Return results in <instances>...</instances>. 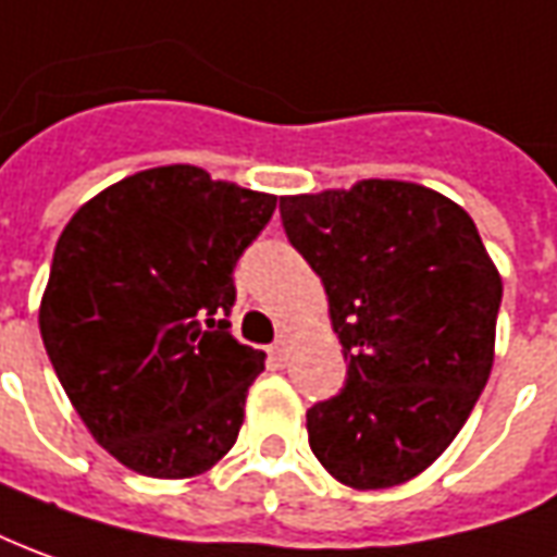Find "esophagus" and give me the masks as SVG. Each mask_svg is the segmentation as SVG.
<instances>
[{"label": "esophagus", "mask_w": 557, "mask_h": 557, "mask_svg": "<svg viewBox=\"0 0 557 557\" xmlns=\"http://www.w3.org/2000/svg\"><path fill=\"white\" fill-rule=\"evenodd\" d=\"M289 349H292V337L289 334H280L277 344L271 346V359L277 361V364H283V361H286V356H289Z\"/></svg>", "instance_id": "34e87169"}]
</instances>
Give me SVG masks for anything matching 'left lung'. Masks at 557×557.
Wrapping results in <instances>:
<instances>
[{
  "mask_svg": "<svg viewBox=\"0 0 557 557\" xmlns=\"http://www.w3.org/2000/svg\"><path fill=\"white\" fill-rule=\"evenodd\" d=\"M280 216L346 359L341 395L307 410L310 449L356 492L410 482L488 383L500 271L470 213L410 181L280 196Z\"/></svg>",
  "mask_w": 557,
  "mask_h": 557,
  "instance_id": "left-lung-1",
  "label": "left lung"
}]
</instances>
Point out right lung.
Listing matches in <instances>:
<instances>
[{
	"mask_svg": "<svg viewBox=\"0 0 557 557\" xmlns=\"http://www.w3.org/2000/svg\"><path fill=\"white\" fill-rule=\"evenodd\" d=\"M277 196L159 165L116 181L65 223L38 329L92 441L153 480H193L244 425L265 352L228 334L232 271Z\"/></svg>",
	"mask_w": 557,
	"mask_h": 557,
	"instance_id": "add662e5",
	"label": "right lung"
}]
</instances>
